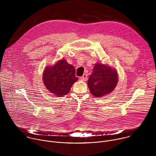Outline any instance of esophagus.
Instances as JSON below:
<instances>
[{
	"mask_svg": "<svg viewBox=\"0 0 156 156\" xmlns=\"http://www.w3.org/2000/svg\"><path fill=\"white\" fill-rule=\"evenodd\" d=\"M80 79L83 81H86L87 80V75L86 73H84L82 76L80 77Z\"/></svg>",
	"mask_w": 156,
	"mask_h": 156,
	"instance_id": "1",
	"label": "esophagus"
}]
</instances>
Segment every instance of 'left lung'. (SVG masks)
Returning <instances> with one entry per match:
<instances>
[{
    "mask_svg": "<svg viewBox=\"0 0 156 156\" xmlns=\"http://www.w3.org/2000/svg\"><path fill=\"white\" fill-rule=\"evenodd\" d=\"M118 83L117 72L107 65L97 63L89 76L87 86L91 93L100 98L112 92Z\"/></svg>",
    "mask_w": 156,
    "mask_h": 156,
    "instance_id": "8db88e82",
    "label": "left lung"
}]
</instances>
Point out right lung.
Instances as JSON below:
<instances>
[{"instance_id":"1","label":"right lung","mask_w":156,"mask_h":156,"mask_svg":"<svg viewBox=\"0 0 156 156\" xmlns=\"http://www.w3.org/2000/svg\"><path fill=\"white\" fill-rule=\"evenodd\" d=\"M42 80L47 90L56 96L67 94L78 78L75 69L65 59L60 60L53 66H47L44 71Z\"/></svg>"}]
</instances>
